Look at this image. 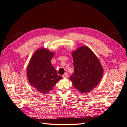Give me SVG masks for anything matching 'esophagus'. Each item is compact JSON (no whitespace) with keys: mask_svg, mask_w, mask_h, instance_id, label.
Instances as JSON below:
<instances>
[{"mask_svg":"<svg viewBox=\"0 0 127 127\" xmlns=\"http://www.w3.org/2000/svg\"><path fill=\"white\" fill-rule=\"evenodd\" d=\"M62 76H63V78H66V77H67V76H68V74H67V72H66V73H65Z\"/></svg>","mask_w":127,"mask_h":127,"instance_id":"34e87169","label":"esophagus"}]
</instances>
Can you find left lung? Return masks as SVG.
Listing matches in <instances>:
<instances>
[{
  "label": "left lung",
  "mask_w": 127,
  "mask_h": 127,
  "mask_svg": "<svg viewBox=\"0 0 127 127\" xmlns=\"http://www.w3.org/2000/svg\"><path fill=\"white\" fill-rule=\"evenodd\" d=\"M74 72L70 80L82 93L91 91L98 84L103 69L98 58L87 47H82L72 53Z\"/></svg>",
  "instance_id": "1"
}]
</instances>
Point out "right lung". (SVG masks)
Segmentation results:
<instances>
[{"mask_svg":"<svg viewBox=\"0 0 127 127\" xmlns=\"http://www.w3.org/2000/svg\"><path fill=\"white\" fill-rule=\"evenodd\" d=\"M54 53L45 49L37 50L34 54L27 70L31 85L40 93H48L62 77L58 75L52 66L51 60Z\"/></svg>","mask_w":127,"mask_h":127,"instance_id":"right-lung-1","label":"right lung"}]
</instances>
